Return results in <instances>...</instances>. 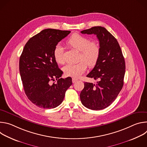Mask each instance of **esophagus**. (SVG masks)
Returning a JSON list of instances; mask_svg holds the SVG:
<instances>
[{
	"instance_id": "1",
	"label": "esophagus",
	"mask_w": 147,
	"mask_h": 147,
	"mask_svg": "<svg viewBox=\"0 0 147 147\" xmlns=\"http://www.w3.org/2000/svg\"><path fill=\"white\" fill-rule=\"evenodd\" d=\"M78 80L77 78H72V82H73V83L76 82Z\"/></svg>"
}]
</instances>
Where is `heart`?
<instances>
[{"label": "heart", "mask_w": 147, "mask_h": 147, "mask_svg": "<svg viewBox=\"0 0 147 147\" xmlns=\"http://www.w3.org/2000/svg\"><path fill=\"white\" fill-rule=\"evenodd\" d=\"M66 43L71 48L80 51V59L81 60L76 64H67L63 68L67 76L78 77L86 71L87 65L90 67H93L97 63L100 50L99 45L95 42H91L90 39L85 36L74 34L67 39ZM53 56L57 63H63V48L60 44L55 46Z\"/></svg>", "instance_id": "heart-1"}]
</instances>
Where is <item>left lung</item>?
I'll return each mask as SVG.
<instances>
[{
	"instance_id": "1",
	"label": "left lung",
	"mask_w": 147,
	"mask_h": 147,
	"mask_svg": "<svg viewBox=\"0 0 147 147\" xmlns=\"http://www.w3.org/2000/svg\"><path fill=\"white\" fill-rule=\"evenodd\" d=\"M81 32L96 35L100 53L97 63L87 76L97 80L96 84L85 82L80 99L86 108L101 110L109 107L122 89L125 69L124 58L117 40L105 28L96 26Z\"/></svg>"
}]
</instances>
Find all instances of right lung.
I'll use <instances>...</instances> for the list:
<instances>
[{
	"mask_svg": "<svg viewBox=\"0 0 147 147\" xmlns=\"http://www.w3.org/2000/svg\"><path fill=\"white\" fill-rule=\"evenodd\" d=\"M70 32L51 28L41 31L28 40L20 56L19 70L25 93L39 108L58 107L72 84L71 77L60 78L63 71L53 56L55 46Z\"/></svg>",
	"mask_w": 147,
	"mask_h": 147,
	"instance_id": "obj_1",
	"label": "right lung"
}]
</instances>
